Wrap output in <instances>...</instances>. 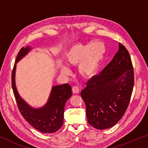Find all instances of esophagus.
Listing matches in <instances>:
<instances>
[{"instance_id":"1","label":"esophagus","mask_w":148,"mask_h":148,"mask_svg":"<svg viewBox=\"0 0 148 148\" xmlns=\"http://www.w3.org/2000/svg\"><path fill=\"white\" fill-rule=\"evenodd\" d=\"M72 92H73L74 94H78L79 92H80V89H79L78 86H74L72 87Z\"/></svg>"}]
</instances>
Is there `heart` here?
I'll return each instance as SVG.
<instances>
[{"mask_svg":"<svg viewBox=\"0 0 148 148\" xmlns=\"http://www.w3.org/2000/svg\"><path fill=\"white\" fill-rule=\"evenodd\" d=\"M106 52L105 44L101 41L88 43L86 44L77 43L67 51L66 59L70 65H78L80 73L86 77L95 76L103 62ZM64 72H68L65 67L62 68Z\"/></svg>","mask_w":148,"mask_h":148,"instance_id":"obj_1","label":"heart"}]
</instances>
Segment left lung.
<instances>
[{"mask_svg": "<svg viewBox=\"0 0 148 148\" xmlns=\"http://www.w3.org/2000/svg\"><path fill=\"white\" fill-rule=\"evenodd\" d=\"M134 72L126 47L118 51L101 74L93 76L81 91L88 123L98 130L111 127L124 115L132 97Z\"/></svg>", "mask_w": 148, "mask_h": 148, "instance_id": "obj_1", "label": "left lung"}]
</instances>
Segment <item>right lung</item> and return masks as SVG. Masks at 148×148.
<instances>
[{
	"label": "right lung",
	"mask_w": 148,
	"mask_h": 148,
	"mask_svg": "<svg viewBox=\"0 0 148 148\" xmlns=\"http://www.w3.org/2000/svg\"><path fill=\"white\" fill-rule=\"evenodd\" d=\"M31 48L22 47L16 56L15 64L26 55ZM16 65L14 64L12 71V88L15 98L16 105L23 118L37 130L49 134L59 130L63 125L64 106L67 100L72 96L71 86L68 84H64L53 86L49 101L41 109H35L30 107L18 95L15 86L14 74Z\"/></svg>",
	"instance_id": "right-lung-1"
}]
</instances>
